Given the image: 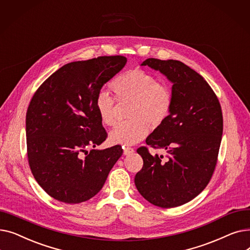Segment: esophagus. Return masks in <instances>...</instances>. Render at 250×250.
Listing matches in <instances>:
<instances>
[{"instance_id":"esophagus-1","label":"esophagus","mask_w":250,"mask_h":250,"mask_svg":"<svg viewBox=\"0 0 250 250\" xmlns=\"http://www.w3.org/2000/svg\"><path fill=\"white\" fill-rule=\"evenodd\" d=\"M135 152L134 148H130V147H125L124 148V154L125 155H130Z\"/></svg>"}]
</instances>
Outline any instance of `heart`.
Returning a JSON list of instances; mask_svg holds the SVG:
<instances>
[{"label": "heart", "instance_id": "b5f03b06", "mask_svg": "<svg viewBox=\"0 0 250 250\" xmlns=\"http://www.w3.org/2000/svg\"><path fill=\"white\" fill-rule=\"evenodd\" d=\"M110 88L118 103H130L127 111L130 120L118 124L109 133L112 144L135 145L147 137L149 125L152 127L162 125L172 110L171 87L143 70L132 69L121 74L111 82ZM94 106L103 125L114 124L115 100L107 92H99Z\"/></svg>", "mask_w": 250, "mask_h": 250}]
</instances>
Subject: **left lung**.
<instances>
[{"instance_id":"obj_1","label":"left lung","mask_w":250,"mask_h":250,"mask_svg":"<svg viewBox=\"0 0 250 250\" xmlns=\"http://www.w3.org/2000/svg\"><path fill=\"white\" fill-rule=\"evenodd\" d=\"M141 65L173 84V105L167 121L146 139L147 145L166 150L168 159L139 148L144 164L135 185L154 206L178 207L199 195L212 178L223 134L221 105L205 79L179 61L148 59Z\"/></svg>"}]
</instances>
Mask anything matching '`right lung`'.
Instances as JSON below:
<instances>
[{
    "instance_id": "1",
    "label": "right lung",
    "mask_w": 250,
    "mask_h": 250,
    "mask_svg": "<svg viewBox=\"0 0 250 250\" xmlns=\"http://www.w3.org/2000/svg\"><path fill=\"white\" fill-rule=\"evenodd\" d=\"M125 63L123 56L69 62L34 93L26 113L28 162L35 180L51 198L65 204L93 198L123 155L120 145L86 149L107 137L94 101Z\"/></svg>"
}]
</instances>
